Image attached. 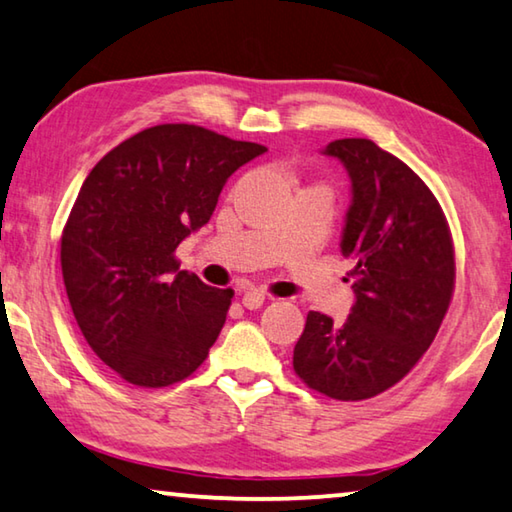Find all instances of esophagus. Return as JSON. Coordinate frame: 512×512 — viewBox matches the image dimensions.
I'll use <instances>...</instances> for the list:
<instances>
[{
    "instance_id": "esophagus-1",
    "label": "esophagus",
    "mask_w": 512,
    "mask_h": 512,
    "mask_svg": "<svg viewBox=\"0 0 512 512\" xmlns=\"http://www.w3.org/2000/svg\"><path fill=\"white\" fill-rule=\"evenodd\" d=\"M264 300H266L264 291H259V289H250V291H246V294H243L241 303H243V307H248V310H257V307H262V305H264Z\"/></svg>"
}]
</instances>
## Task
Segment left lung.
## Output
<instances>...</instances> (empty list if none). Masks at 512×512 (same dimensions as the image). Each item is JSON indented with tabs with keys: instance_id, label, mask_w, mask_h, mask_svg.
Returning a JSON list of instances; mask_svg holds the SVG:
<instances>
[{
	"instance_id": "obj_1",
	"label": "left lung",
	"mask_w": 512,
	"mask_h": 512,
	"mask_svg": "<svg viewBox=\"0 0 512 512\" xmlns=\"http://www.w3.org/2000/svg\"><path fill=\"white\" fill-rule=\"evenodd\" d=\"M348 170L353 200L342 237L355 305L337 326L310 312L294 371L314 392L364 401L394 387L433 344L456 287L449 223L424 180L369 139L326 150Z\"/></svg>"
}]
</instances>
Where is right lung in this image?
<instances>
[{
	"mask_svg": "<svg viewBox=\"0 0 512 512\" xmlns=\"http://www.w3.org/2000/svg\"><path fill=\"white\" fill-rule=\"evenodd\" d=\"M259 143L212 129L148 127L97 161L61 234V271L81 335L127 383L168 387L207 360L232 289L180 271L175 250L212 218Z\"/></svg>",
	"mask_w": 512,
	"mask_h": 512,
	"instance_id": "1",
	"label": "right lung"
}]
</instances>
